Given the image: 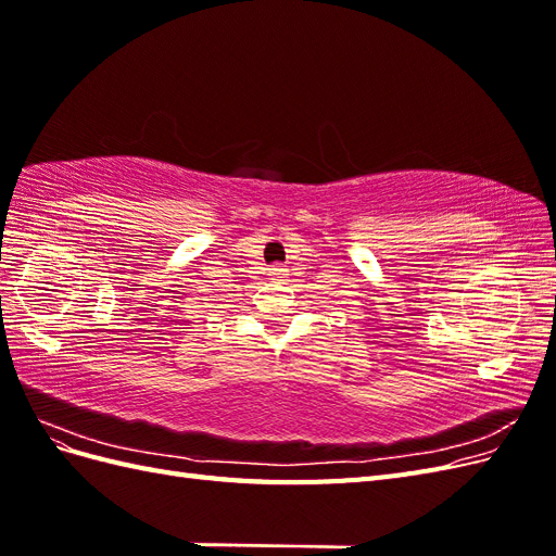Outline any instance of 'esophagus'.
<instances>
[{
	"label": "esophagus",
	"instance_id": "obj_1",
	"mask_svg": "<svg viewBox=\"0 0 556 556\" xmlns=\"http://www.w3.org/2000/svg\"><path fill=\"white\" fill-rule=\"evenodd\" d=\"M274 274H276V276H280V274H282V268H274Z\"/></svg>",
	"mask_w": 556,
	"mask_h": 556
}]
</instances>
